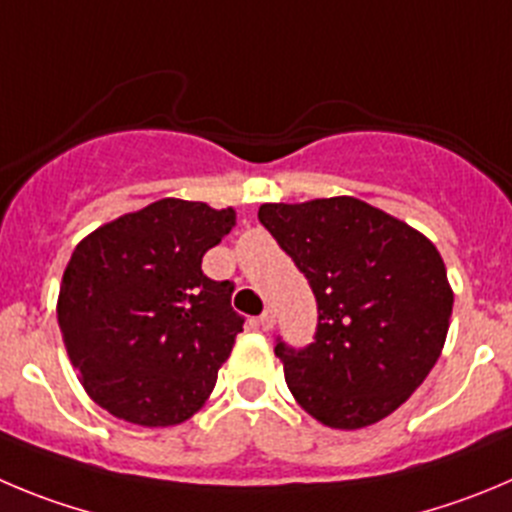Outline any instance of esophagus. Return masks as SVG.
Instances as JSON below:
<instances>
[{"mask_svg":"<svg viewBox=\"0 0 512 512\" xmlns=\"http://www.w3.org/2000/svg\"><path fill=\"white\" fill-rule=\"evenodd\" d=\"M272 326H275V313H272V310L267 308L265 313L260 315V328H262V331H270Z\"/></svg>","mask_w":512,"mask_h":512,"instance_id":"obj_1","label":"esophagus"}]
</instances>
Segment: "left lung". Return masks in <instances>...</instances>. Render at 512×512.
<instances>
[{"mask_svg": "<svg viewBox=\"0 0 512 512\" xmlns=\"http://www.w3.org/2000/svg\"><path fill=\"white\" fill-rule=\"evenodd\" d=\"M257 219L318 300L305 351L275 346L300 407L331 429H364L404 404L447 341L452 285L419 229L356 197L262 204Z\"/></svg>", "mask_w": 512, "mask_h": 512, "instance_id": "obj_1", "label": "left lung"}]
</instances>
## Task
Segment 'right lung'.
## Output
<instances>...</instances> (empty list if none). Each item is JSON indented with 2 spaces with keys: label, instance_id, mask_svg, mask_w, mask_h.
<instances>
[{
  "label": "right lung",
  "instance_id": "add662e5",
  "mask_svg": "<svg viewBox=\"0 0 512 512\" xmlns=\"http://www.w3.org/2000/svg\"><path fill=\"white\" fill-rule=\"evenodd\" d=\"M234 224L232 207L166 197L78 242L57 323L98 407L138 427H176L204 407L242 318L202 257Z\"/></svg>",
  "mask_w": 512,
  "mask_h": 512
}]
</instances>
